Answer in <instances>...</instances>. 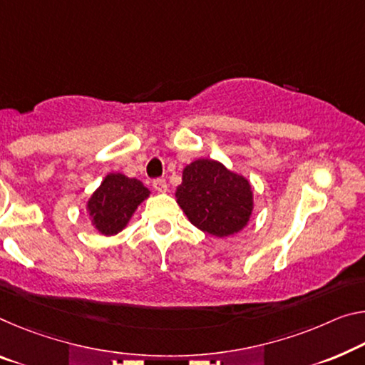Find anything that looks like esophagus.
Masks as SVG:
<instances>
[{
    "instance_id": "obj_1",
    "label": "esophagus",
    "mask_w": 365,
    "mask_h": 365,
    "mask_svg": "<svg viewBox=\"0 0 365 365\" xmlns=\"http://www.w3.org/2000/svg\"><path fill=\"white\" fill-rule=\"evenodd\" d=\"M153 187L158 193H165L167 192V182L164 180V178H158V180H154Z\"/></svg>"
}]
</instances>
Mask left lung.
<instances>
[{
	"label": "left lung",
	"instance_id": "obj_1",
	"mask_svg": "<svg viewBox=\"0 0 365 365\" xmlns=\"http://www.w3.org/2000/svg\"><path fill=\"white\" fill-rule=\"evenodd\" d=\"M175 200L195 227L219 239L242 232L253 212L248 178L214 159H196L185 167Z\"/></svg>",
	"mask_w": 365,
	"mask_h": 365
}]
</instances>
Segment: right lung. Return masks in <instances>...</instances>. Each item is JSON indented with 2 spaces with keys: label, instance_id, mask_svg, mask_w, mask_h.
<instances>
[{
  "label": "right lung",
  "instance_id": "right-lung-1",
  "mask_svg": "<svg viewBox=\"0 0 365 365\" xmlns=\"http://www.w3.org/2000/svg\"><path fill=\"white\" fill-rule=\"evenodd\" d=\"M149 195L151 192L138 178L118 172L108 173L91 195L86 211L97 232L110 237L128 225L138 206L148 200Z\"/></svg>",
  "mask_w": 365,
  "mask_h": 365
}]
</instances>
